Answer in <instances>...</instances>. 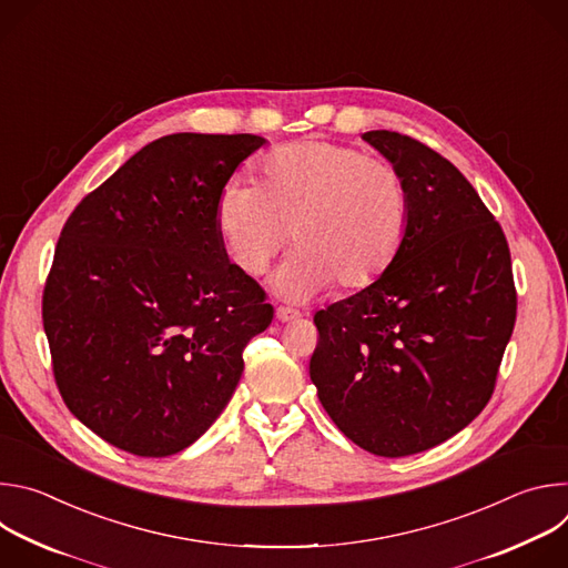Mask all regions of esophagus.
I'll use <instances>...</instances> for the list:
<instances>
[{
	"mask_svg": "<svg viewBox=\"0 0 568 568\" xmlns=\"http://www.w3.org/2000/svg\"><path fill=\"white\" fill-rule=\"evenodd\" d=\"M301 316V312L298 310H292V307H276V318L278 321H294V318H298Z\"/></svg>",
	"mask_w": 568,
	"mask_h": 568,
	"instance_id": "34e87169",
	"label": "esophagus"
}]
</instances>
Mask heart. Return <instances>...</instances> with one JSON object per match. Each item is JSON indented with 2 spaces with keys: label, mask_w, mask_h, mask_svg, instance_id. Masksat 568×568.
<instances>
[{
  "label": "heart",
  "mask_w": 568,
  "mask_h": 568,
  "mask_svg": "<svg viewBox=\"0 0 568 568\" xmlns=\"http://www.w3.org/2000/svg\"><path fill=\"white\" fill-rule=\"evenodd\" d=\"M412 213L397 166L331 141H298L270 152L261 184L231 178L215 200V226L231 263L250 276L267 270L292 231L296 247L274 276L287 298L337 283L359 290L395 261Z\"/></svg>",
  "instance_id": "b5f03b06"
}]
</instances>
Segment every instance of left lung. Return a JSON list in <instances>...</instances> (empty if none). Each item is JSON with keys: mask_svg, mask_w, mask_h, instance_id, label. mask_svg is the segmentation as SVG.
<instances>
[{"mask_svg": "<svg viewBox=\"0 0 568 568\" xmlns=\"http://www.w3.org/2000/svg\"><path fill=\"white\" fill-rule=\"evenodd\" d=\"M362 139L407 182L409 226L377 281L314 314L310 379L346 438L399 458L452 438L488 404L517 292L506 235L452 161L399 132Z\"/></svg>", "mask_w": 568, "mask_h": 568, "instance_id": "left-lung-1", "label": "left lung"}]
</instances>
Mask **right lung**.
<instances>
[{
  "instance_id": "right-lung-1",
  "label": "right lung",
  "mask_w": 568,
  "mask_h": 568,
  "mask_svg": "<svg viewBox=\"0 0 568 568\" xmlns=\"http://www.w3.org/2000/svg\"><path fill=\"white\" fill-rule=\"evenodd\" d=\"M263 143L161 136L62 226L42 296L55 384L69 412L123 452L161 458L193 445L274 318L215 226L220 189Z\"/></svg>"
}]
</instances>
